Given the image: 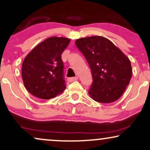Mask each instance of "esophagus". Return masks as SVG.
<instances>
[{
	"mask_svg": "<svg viewBox=\"0 0 150 150\" xmlns=\"http://www.w3.org/2000/svg\"><path fill=\"white\" fill-rule=\"evenodd\" d=\"M78 80V77H69V78H68V81L69 82H74V81H76Z\"/></svg>",
	"mask_w": 150,
	"mask_h": 150,
	"instance_id": "esophagus-1",
	"label": "esophagus"
}]
</instances>
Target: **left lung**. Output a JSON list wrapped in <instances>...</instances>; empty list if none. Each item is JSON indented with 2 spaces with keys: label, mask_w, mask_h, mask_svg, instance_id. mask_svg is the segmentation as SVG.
Listing matches in <instances>:
<instances>
[{
  "label": "left lung",
  "mask_w": 150,
  "mask_h": 150,
  "mask_svg": "<svg viewBox=\"0 0 150 150\" xmlns=\"http://www.w3.org/2000/svg\"><path fill=\"white\" fill-rule=\"evenodd\" d=\"M92 70L93 82L89 94L97 102L118 100L130 83L132 70L129 58L110 40L101 36L75 41Z\"/></svg>",
  "instance_id": "8db88e82"
}]
</instances>
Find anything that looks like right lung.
I'll return each instance as SVG.
<instances>
[{"mask_svg":"<svg viewBox=\"0 0 150 150\" xmlns=\"http://www.w3.org/2000/svg\"><path fill=\"white\" fill-rule=\"evenodd\" d=\"M70 39L52 37L34 48L22 65V77L25 88L34 97L49 99L66 88L63 78L61 54Z\"/></svg>","mask_w":150,"mask_h":150,"instance_id":"right-lung-1","label":"right lung"}]
</instances>
